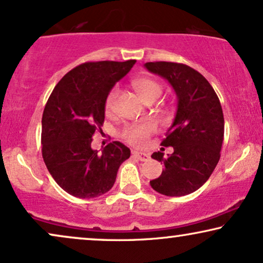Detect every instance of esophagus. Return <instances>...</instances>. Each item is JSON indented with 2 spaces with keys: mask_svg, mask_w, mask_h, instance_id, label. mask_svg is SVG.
Masks as SVG:
<instances>
[{
  "mask_svg": "<svg viewBox=\"0 0 263 263\" xmlns=\"http://www.w3.org/2000/svg\"><path fill=\"white\" fill-rule=\"evenodd\" d=\"M133 156L136 157V158L140 159L141 162H145L147 161V159L149 158V156L147 155V153L145 152H138V151H133Z\"/></svg>",
  "mask_w": 263,
  "mask_h": 263,
  "instance_id": "esophagus-1",
  "label": "esophagus"
}]
</instances>
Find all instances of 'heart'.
<instances>
[{
	"label": "heart",
	"instance_id": "obj_1",
	"mask_svg": "<svg viewBox=\"0 0 263 263\" xmlns=\"http://www.w3.org/2000/svg\"><path fill=\"white\" fill-rule=\"evenodd\" d=\"M134 88L138 91L140 98L144 100L145 98L149 95H159L161 94V86L156 81L149 80V78H139L134 81ZM118 90L117 88H114L110 93L107 94L106 100H105V112L107 115L112 114L115 106L116 98H117ZM157 129V123L155 121H145L140 123L129 124L123 129L122 136L125 141L134 146H142L147 141L148 136L152 134Z\"/></svg>",
	"mask_w": 263,
	"mask_h": 263
}]
</instances>
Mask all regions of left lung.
Returning a JSON list of instances; mask_svg holds the SVG:
<instances>
[{"label": "left lung", "mask_w": 263, "mask_h": 263, "mask_svg": "<svg viewBox=\"0 0 263 263\" xmlns=\"http://www.w3.org/2000/svg\"><path fill=\"white\" fill-rule=\"evenodd\" d=\"M149 72L158 74L173 87L177 98L176 115L162 146L174 152H155L153 159L164 163L161 176L149 181L158 193L181 197L202 187L213 174L222 147L224 119L220 100L206 78L183 64L146 63Z\"/></svg>", "instance_id": "1"}]
</instances>
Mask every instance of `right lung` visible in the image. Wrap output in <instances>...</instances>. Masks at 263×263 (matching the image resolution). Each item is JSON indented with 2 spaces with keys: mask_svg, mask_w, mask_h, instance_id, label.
I'll return each instance as SVG.
<instances>
[{
  "mask_svg": "<svg viewBox=\"0 0 263 263\" xmlns=\"http://www.w3.org/2000/svg\"><path fill=\"white\" fill-rule=\"evenodd\" d=\"M136 60L78 65L54 88L42 116V157L55 182L71 196L94 198L114 186L130 149L114 141L99 153L91 136L105 119V100ZM101 130V129H100Z\"/></svg>",
  "mask_w": 263,
  "mask_h": 263,
  "instance_id": "1",
  "label": "right lung"
}]
</instances>
